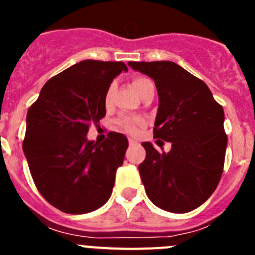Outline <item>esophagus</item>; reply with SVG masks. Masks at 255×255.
<instances>
[{
    "instance_id": "obj_1",
    "label": "esophagus",
    "mask_w": 255,
    "mask_h": 255,
    "mask_svg": "<svg viewBox=\"0 0 255 255\" xmlns=\"http://www.w3.org/2000/svg\"><path fill=\"white\" fill-rule=\"evenodd\" d=\"M129 144H130V145H134V144H136V140H135V139H132V138H129Z\"/></svg>"
}]
</instances>
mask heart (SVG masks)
Masks as SVG:
<instances>
[{
    "mask_svg": "<svg viewBox=\"0 0 255 255\" xmlns=\"http://www.w3.org/2000/svg\"><path fill=\"white\" fill-rule=\"evenodd\" d=\"M149 85H154L152 83V80L148 78H144V76H136V78L132 79V87L136 91V93L140 96L143 93V91ZM112 94V88H110L106 93V102L110 101ZM141 120L140 119H134V117H128V116H123L120 117L119 120H117V125L120 126L121 129L126 132H130V134H134L136 130H138V126L141 125Z\"/></svg>",
    "mask_w": 255,
    "mask_h": 255,
    "instance_id": "heart-1",
    "label": "heart"
}]
</instances>
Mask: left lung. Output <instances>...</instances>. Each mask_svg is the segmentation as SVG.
Returning <instances> with one entry per match:
<instances>
[{
  "mask_svg": "<svg viewBox=\"0 0 255 255\" xmlns=\"http://www.w3.org/2000/svg\"><path fill=\"white\" fill-rule=\"evenodd\" d=\"M128 65L154 80L159 100L154 138L172 144L168 153L141 144L147 152L139 164L145 193L164 211H193L211 197L224 171V108L203 80L172 61Z\"/></svg>",
  "mask_w": 255,
  "mask_h": 255,
  "instance_id": "left-lung-1",
  "label": "left lung"
}]
</instances>
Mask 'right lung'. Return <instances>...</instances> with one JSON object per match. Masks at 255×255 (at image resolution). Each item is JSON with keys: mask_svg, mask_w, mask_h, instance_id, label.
<instances>
[{"mask_svg": "<svg viewBox=\"0 0 255 255\" xmlns=\"http://www.w3.org/2000/svg\"><path fill=\"white\" fill-rule=\"evenodd\" d=\"M121 71V61H80L49 79L28 110L22 150L31 177L65 213L96 211L111 197L129 141L111 131L100 144L87 134L106 116V93Z\"/></svg>", "mask_w": 255, "mask_h": 255, "instance_id": "add662e5", "label": "right lung"}]
</instances>
